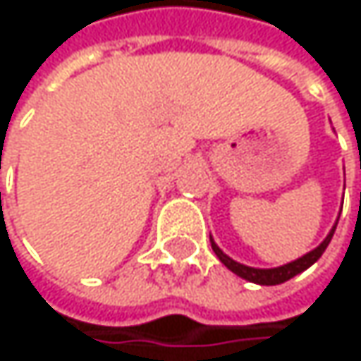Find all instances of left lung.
I'll use <instances>...</instances> for the list:
<instances>
[{"label":"left lung","instance_id":"8db88e82","mask_svg":"<svg viewBox=\"0 0 361 361\" xmlns=\"http://www.w3.org/2000/svg\"><path fill=\"white\" fill-rule=\"evenodd\" d=\"M336 224H338V219H336ZM336 224L332 226V230L328 232V236H326L324 240H322L314 251L305 252L303 257H299V259H295V261H290V263H284V265H280V267H269V269L251 267V265H245V263L234 261L232 257H228L226 252L221 251V249L215 245L213 236H211V247H213L215 255L219 257V261H221L230 271H234L236 276H240V278L249 280V282H252V284H261V286H276V284H282V282H286V280L295 278L297 274L305 271L307 267H312V265L322 257V252L326 251V247H328V245H330V240H332V234H334V230H336Z\"/></svg>","mask_w":361,"mask_h":361}]
</instances>
